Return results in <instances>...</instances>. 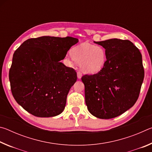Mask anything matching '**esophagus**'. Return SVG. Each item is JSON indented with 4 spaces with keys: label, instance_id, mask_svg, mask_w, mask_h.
Wrapping results in <instances>:
<instances>
[{
    "label": "esophagus",
    "instance_id": "1",
    "mask_svg": "<svg viewBox=\"0 0 152 152\" xmlns=\"http://www.w3.org/2000/svg\"><path fill=\"white\" fill-rule=\"evenodd\" d=\"M82 73L80 72H77V76H78V79H80L81 78H82Z\"/></svg>",
    "mask_w": 152,
    "mask_h": 152
}]
</instances>
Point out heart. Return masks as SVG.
Masks as SVG:
<instances>
[{
    "label": "heart",
    "instance_id": "1",
    "mask_svg": "<svg viewBox=\"0 0 152 152\" xmlns=\"http://www.w3.org/2000/svg\"><path fill=\"white\" fill-rule=\"evenodd\" d=\"M70 57L80 63L81 70L86 74L99 72L106 64L107 54L104 49L99 45L82 43L71 50Z\"/></svg>",
    "mask_w": 152,
    "mask_h": 152
}]
</instances>
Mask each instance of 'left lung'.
I'll list each match as a JSON object with an SVG mask.
<instances>
[{"label":"left lung","mask_w":152,"mask_h":152,"mask_svg":"<svg viewBox=\"0 0 152 152\" xmlns=\"http://www.w3.org/2000/svg\"><path fill=\"white\" fill-rule=\"evenodd\" d=\"M94 43L105 49L107 60L99 72L82 77L86 104L93 116L112 119L137 101L144 78L142 56L129 40L110 39Z\"/></svg>","instance_id":"obj_1"}]
</instances>
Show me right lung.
<instances>
[{
	"instance_id": "right-lung-1",
	"label": "right lung",
	"mask_w": 152,
	"mask_h": 152,
	"mask_svg": "<svg viewBox=\"0 0 152 152\" xmlns=\"http://www.w3.org/2000/svg\"><path fill=\"white\" fill-rule=\"evenodd\" d=\"M78 42L72 37L43 36L26 40L15 51L9 81L12 96L25 110L39 117L63 112L77 74L60 61Z\"/></svg>"
}]
</instances>
